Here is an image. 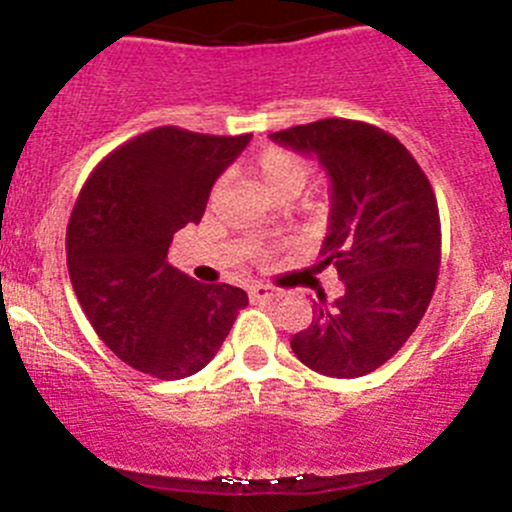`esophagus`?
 Here are the masks:
<instances>
[{
  "label": "esophagus",
  "mask_w": 512,
  "mask_h": 512,
  "mask_svg": "<svg viewBox=\"0 0 512 512\" xmlns=\"http://www.w3.org/2000/svg\"><path fill=\"white\" fill-rule=\"evenodd\" d=\"M250 297L252 299H280L282 292H280V289L270 287V285H255V287H252Z\"/></svg>",
  "instance_id": "esophagus-1"
}]
</instances>
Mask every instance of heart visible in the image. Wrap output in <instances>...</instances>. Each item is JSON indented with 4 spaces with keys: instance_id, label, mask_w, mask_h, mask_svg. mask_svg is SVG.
<instances>
[{
    "instance_id": "heart-1",
    "label": "heart",
    "mask_w": 512,
    "mask_h": 512,
    "mask_svg": "<svg viewBox=\"0 0 512 512\" xmlns=\"http://www.w3.org/2000/svg\"><path fill=\"white\" fill-rule=\"evenodd\" d=\"M255 175L272 200H294L309 183V160L287 148H267L255 160ZM215 190H220V185Z\"/></svg>"
}]
</instances>
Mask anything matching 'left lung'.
Segmentation results:
<instances>
[{
	"mask_svg": "<svg viewBox=\"0 0 512 512\" xmlns=\"http://www.w3.org/2000/svg\"><path fill=\"white\" fill-rule=\"evenodd\" d=\"M314 153L332 178L322 265L337 267L344 294L292 337L309 369L356 379L391 359L426 314L441 265L436 195L416 158L391 133L364 121L322 118L270 133Z\"/></svg>",
	"mask_w": 512,
	"mask_h": 512,
	"instance_id": "obj_1",
	"label": "left lung"
}]
</instances>
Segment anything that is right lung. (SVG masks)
<instances>
[{"mask_svg":"<svg viewBox=\"0 0 512 512\" xmlns=\"http://www.w3.org/2000/svg\"><path fill=\"white\" fill-rule=\"evenodd\" d=\"M250 138L153 128L108 153L76 198L71 285L101 342L143 374L200 371L247 307L240 287L200 285L168 265V247L173 232L200 223L215 180Z\"/></svg>","mask_w":512,"mask_h":512,"instance_id":"right-lung-1","label":"right lung"}]
</instances>
